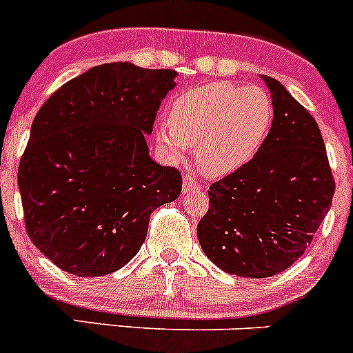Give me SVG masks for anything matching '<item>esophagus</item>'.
I'll use <instances>...</instances> for the list:
<instances>
[{"label":"esophagus","mask_w":353,"mask_h":353,"mask_svg":"<svg viewBox=\"0 0 353 353\" xmlns=\"http://www.w3.org/2000/svg\"><path fill=\"white\" fill-rule=\"evenodd\" d=\"M201 189L199 187V182H197L196 176H192V174H187V176H183V194H189L192 192V190H197Z\"/></svg>","instance_id":"34e87169"}]
</instances>
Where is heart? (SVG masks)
Returning a JSON list of instances; mask_svg holds the SVG:
<instances>
[{
  "mask_svg": "<svg viewBox=\"0 0 353 353\" xmlns=\"http://www.w3.org/2000/svg\"><path fill=\"white\" fill-rule=\"evenodd\" d=\"M272 119V100L260 86L213 81L180 93L170 107V126L161 124L156 139L176 159L196 147L201 170L223 176L256 156Z\"/></svg>",
  "mask_w": 353,
  "mask_h": 353,
  "instance_id": "1",
  "label": "heart"
}]
</instances>
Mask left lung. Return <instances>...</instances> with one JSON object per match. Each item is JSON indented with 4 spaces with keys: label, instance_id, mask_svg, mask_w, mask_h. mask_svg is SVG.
Segmentation results:
<instances>
[{
    "label": "left lung",
    "instance_id": "8db88e82",
    "mask_svg": "<svg viewBox=\"0 0 353 353\" xmlns=\"http://www.w3.org/2000/svg\"><path fill=\"white\" fill-rule=\"evenodd\" d=\"M274 119L256 156L210 187L197 225L204 254L227 274L261 279L290 268L330 211L334 179L317 121L277 79L261 76Z\"/></svg>",
    "mask_w": 353,
    "mask_h": 353
}]
</instances>
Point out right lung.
<instances>
[{"instance_id":"1","label":"right lung","mask_w":353,"mask_h":353,"mask_svg":"<svg viewBox=\"0 0 353 353\" xmlns=\"http://www.w3.org/2000/svg\"><path fill=\"white\" fill-rule=\"evenodd\" d=\"M171 69L92 67L39 109L19 166L26 230L62 270L100 277L128 263L149 216L182 192L176 168L149 156L145 137L176 86Z\"/></svg>"}]
</instances>
